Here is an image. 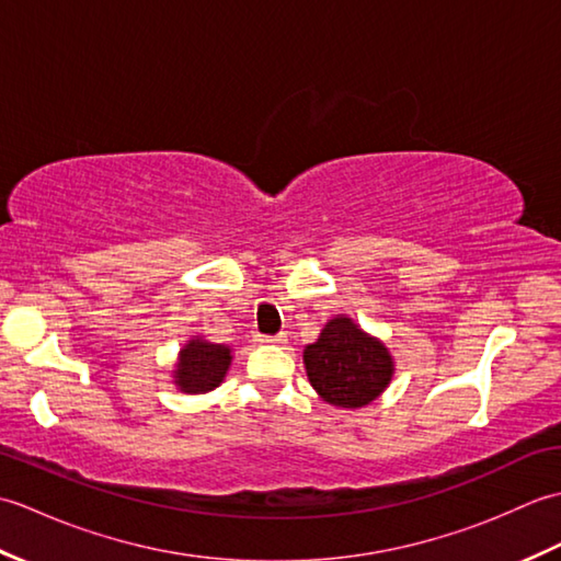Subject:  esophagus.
Masks as SVG:
<instances>
[{"label": "esophagus", "mask_w": 561, "mask_h": 561, "mask_svg": "<svg viewBox=\"0 0 561 561\" xmlns=\"http://www.w3.org/2000/svg\"><path fill=\"white\" fill-rule=\"evenodd\" d=\"M262 344H284L287 342V335H260Z\"/></svg>", "instance_id": "34e87169"}]
</instances>
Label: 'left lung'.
Wrapping results in <instances>:
<instances>
[{"instance_id":"obj_1","label":"left lung","mask_w":561,"mask_h":561,"mask_svg":"<svg viewBox=\"0 0 561 561\" xmlns=\"http://www.w3.org/2000/svg\"><path fill=\"white\" fill-rule=\"evenodd\" d=\"M306 374L318 396L337 408H364L386 390L392 359L378 340L350 318H335L304 352Z\"/></svg>"}]
</instances>
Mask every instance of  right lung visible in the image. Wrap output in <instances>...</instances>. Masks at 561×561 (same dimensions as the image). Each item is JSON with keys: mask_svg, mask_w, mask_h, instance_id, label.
Segmentation results:
<instances>
[{"mask_svg": "<svg viewBox=\"0 0 561 561\" xmlns=\"http://www.w3.org/2000/svg\"><path fill=\"white\" fill-rule=\"evenodd\" d=\"M231 364V350L224 344L193 340L185 344L178 362L175 383L185 392H209L217 388Z\"/></svg>", "mask_w": 561, "mask_h": 561, "instance_id": "add662e5", "label": "right lung"}]
</instances>
